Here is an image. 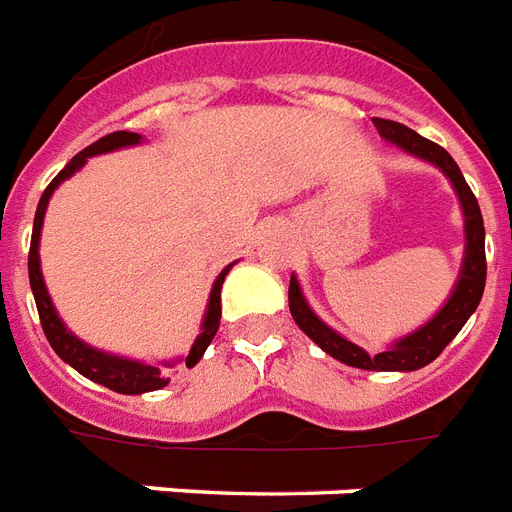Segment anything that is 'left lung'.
I'll return each instance as SVG.
<instances>
[{"instance_id": "left-lung-1", "label": "left lung", "mask_w": 512, "mask_h": 512, "mask_svg": "<svg viewBox=\"0 0 512 512\" xmlns=\"http://www.w3.org/2000/svg\"><path fill=\"white\" fill-rule=\"evenodd\" d=\"M373 123H376L378 134L384 136L386 142L397 144L408 155H416L421 161L438 166L451 179V185L459 195V204H462L464 212V260L454 292L446 300V306L440 308L427 325H421L419 330H413V333H408L405 338L392 343L386 351L373 354V357L365 349H360L357 343L346 341L341 333H335L333 327H327L311 311L295 276L290 279V311L300 330L335 360L362 370H403V373H408V370H419L435 360L440 351L454 341L456 333L462 330L467 319L473 317V311L481 303L483 287H486V230H483L481 206L475 201L473 190L464 182L462 171H459L454 158L440 144L429 142V139L419 136L403 123H395V120L373 117Z\"/></svg>"}]
</instances>
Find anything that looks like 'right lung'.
Here are the masks:
<instances>
[{
	"instance_id": "obj_1",
	"label": "right lung",
	"mask_w": 512,
	"mask_h": 512,
	"mask_svg": "<svg viewBox=\"0 0 512 512\" xmlns=\"http://www.w3.org/2000/svg\"><path fill=\"white\" fill-rule=\"evenodd\" d=\"M139 142H142V136L139 134H131V131H115V134L101 136L99 142H93L91 147H85L83 152H77L72 161L58 171V177L45 187V193H42V198H39L37 214H34V230H31V249H29L31 292H34V300H37L39 322H42V330H45V335H48L53 351H56L61 360L69 362L77 373H83L85 378H91V381H96V384L107 386V389H112V392H120V395H142V392L163 389V386L169 384V373H166V368H171L174 362H163V365H144V362L139 360L115 357V354H107V351L93 349V346H88L85 341H80L77 335L69 333L64 322H61V317H58V311L53 308L48 287H45V282H42V271H39V233H42V220H45V209H48L50 195H53V190H56L64 179L72 177L74 171L83 169L85 161H88L91 155L120 150V147H134V144ZM230 268H233V263H230L228 268H222V273L217 276V282H214L212 295H209V306H206L204 325H201V333H198L193 349L187 351V357H185L187 368H193L195 362L204 357L206 346H209L214 335H217V327H220V317H222L220 290Z\"/></svg>"
}]
</instances>
